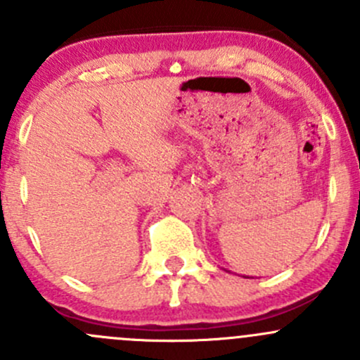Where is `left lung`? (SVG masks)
I'll return each instance as SVG.
<instances>
[{"label": "left lung", "instance_id": "obj_1", "mask_svg": "<svg viewBox=\"0 0 360 360\" xmlns=\"http://www.w3.org/2000/svg\"><path fill=\"white\" fill-rule=\"evenodd\" d=\"M245 278H249V277H245Z\"/></svg>", "mask_w": 360, "mask_h": 360}]
</instances>
